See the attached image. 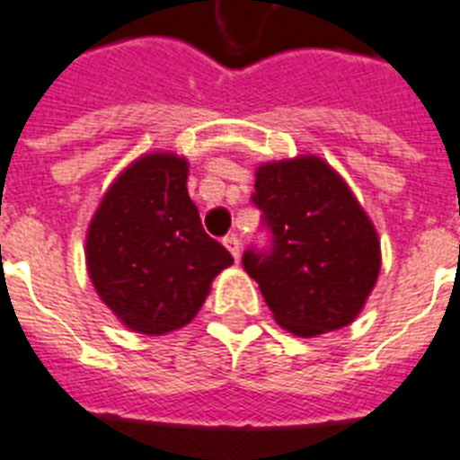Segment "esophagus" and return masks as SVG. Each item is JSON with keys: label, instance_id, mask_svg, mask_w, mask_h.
<instances>
[{"label": "esophagus", "instance_id": "obj_1", "mask_svg": "<svg viewBox=\"0 0 460 460\" xmlns=\"http://www.w3.org/2000/svg\"><path fill=\"white\" fill-rule=\"evenodd\" d=\"M224 245H226V250H229L231 255H234V260H238V257H241V238L231 234V236L224 238Z\"/></svg>", "mask_w": 460, "mask_h": 460}]
</instances>
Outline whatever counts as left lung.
<instances>
[{
    "instance_id": "8db88e82",
    "label": "left lung",
    "mask_w": 460,
    "mask_h": 460,
    "mask_svg": "<svg viewBox=\"0 0 460 460\" xmlns=\"http://www.w3.org/2000/svg\"><path fill=\"white\" fill-rule=\"evenodd\" d=\"M252 203L269 245H250L243 269L286 331L312 338L352 323L378 281V234L347 184L319 158L257 170Z\"/></svg>"
}]
</instances>
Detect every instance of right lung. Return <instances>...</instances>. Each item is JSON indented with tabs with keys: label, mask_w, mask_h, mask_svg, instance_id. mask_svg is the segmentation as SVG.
<instances>
[{
	"label": "right lung",
	"mask_w": 460,
	"mask_h": 460,
	"mask_svg": "<svg viewBox=\"0 0 460 460\" xmlns=\"http://www.w3.org/2000/svg\"><path fill=\"white\" fill-rule=\"evenodd\" d=\"M186 177L184 158L144 155L115 179L89 224V279L137 333L186 326L203 307L212 279L234 262L205 234Z\"/></svg>",
	"instance_id": "obj_1"
}]
</instances>
